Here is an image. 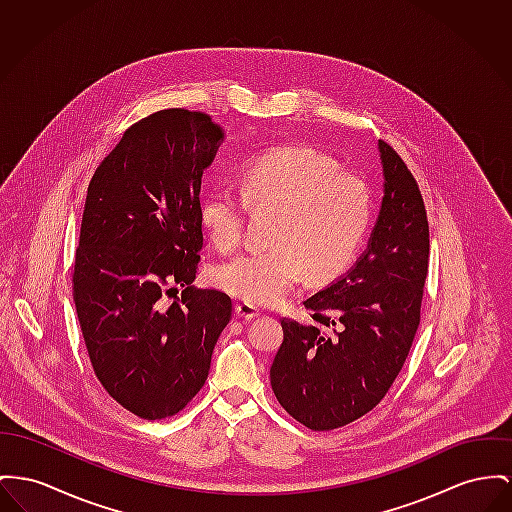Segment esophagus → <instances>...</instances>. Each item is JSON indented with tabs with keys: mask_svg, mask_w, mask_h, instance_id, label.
<instances>
[{
	"mask_svg": "<svg viewBox=\"0 0 512 512\" xmlns=\"http://www.w3.org/2000/svg\"><path fill=\"white\" fill-rule=\"evenodd\" d=\"M235 312H237V316L242 318V320H252V318L260 316V310L254 307V305H250V303H239L235 307Z\"/></svg>",
	"mask_w": 512,
	"mask_h": 512,
	"instance_id": "esophagus-1",
	"label": "esophagus"
}]
</instances>
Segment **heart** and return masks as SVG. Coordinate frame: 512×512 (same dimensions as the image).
I'll return each instance as SVG.
<instances>
[{
  "mask_svg": "<svg viewBox=\"0 0 512 512\" xmlns=\"http://www.w3.org/2000/svg\"><path fill=\"white\" fill-rule=\"evenodd\" d=\"M240 196L213 188L202 202L211 242L229 252L239 246L246 207L272 213L270 248L244 252L215 268L217 287L250 305H273L303 279L341 272L369 225L371 200L363 178L343 171L308 147H277L248 161Z\"/></svg>",
  "mask_w": 512,
  "mask_h": 512,
  "instance_id": "obj_1",
  "label": "heart"
}]
</instances>
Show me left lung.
<instances>
[{"label":"left lung","instance_id":"left-lung-1","mask_svg":"<svg viewBox=\"0 0 512 512\" xmlns=\"http://www.w3.org/2000/svg\"><path fill=\"white\" fill-rule=\"evenodd\" d=\"M384 196L367 250L347 273L305 301L312 322L283 318L270 369L283 409L312 431L369 413L402 371L421 314L429 223L402 157L378 139Z\"/></svg>","mask_w":512,"mask_h":512}]
</instances>
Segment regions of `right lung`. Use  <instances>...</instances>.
<instances>
[{"label": "right lung", "mask_w": 512, "mask_h": 512, "mask_svg": "<svg viewBox=\"0 0 512 512\" xmlns=\"http://www.w3.org/2000/svg\"><path fill=\"white\" fill-rule=\"evenodd\" d=\"M223 137L204 112L159 110L124 132L89 182L73 301L95 375L141 419L188 406L231 320L229 295L192 287L202 174ZM178 284L185 291L167 304Z\"/></svg>", "instance_id": "obj_1"}]
</instances>
